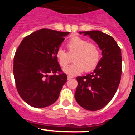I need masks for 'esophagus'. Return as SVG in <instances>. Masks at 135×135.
Masks as SVG:
<instances>
[{"mask_svg": "<svg viewBox=\"0 0 135 135\" xmlns=\"http://www.w3.org/2000/svg\"><path fill=\"white\" fill-rule=\"evenodd\" d=\"M74 77L73 76H68V80H70L71 79V78H73Z\"/></svg>", "mask_w": 135, "mask_h": 135, "instance_id": "esophagus-1", "label": "esophagus"}]
</instances>
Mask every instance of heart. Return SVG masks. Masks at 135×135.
Returning a JSON list of instances; mask_svg holds the SVG:
<instances>
[{
    "mask_svg": "<svg viewBox=\"0 0 135 135\" xmlns=\"http://www.w3.org/2000/svg\"><path fill=\"white\" fill-rule=\"evenodd\" d=\"M68 53L61 49L56 52V58L61 67H65L71 61L70 56L74 55L73 64L64 69L69 75H76L82 71H90L95 68L99 61L100 52L98 46L93 42L79 36L72 37L67 43Z\"/></svg>",
    "mask_w": 135,
    "mask_h": 135,
    "instance_id": "heart-1",
    "label": "heart"
}]
</instances>
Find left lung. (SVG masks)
<instances>
[{
    "label": "left lung",
    "instance_id": "8db88e82",
    "mask_svg": "<svg viewBox=\"0 0 135 135\" xmlns=\"http://www.w3.org/2000/svg\"><path fill=\"white\" fill-rule=\"evenodd\" d=\"M98 45L102 57L93 72L76 78L77 103L84 109L97 111L104 108L114 97L121 79V49L113 37L101 31L79 32Z\"/></svg>",
    "mask_w": 135,
    "mask_h": 135
}]
</instances>
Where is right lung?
I'll return each mask as SVG.
<instances>
[{"label":"right lung","mask_w":135,"mask_h":135,"mask_svg":"<svg viewBox=\"0 0 135 135\" xmlns=\"http://www.w3.org/2000/svg\"><path fill=\"white\" fill-rule=\"evenodd\" d=\"M69 33L39 30L25 37L17 49L13 59L15 84L21 99L32 107L46 108L59 98L67 75L61 73L56 52Z\"/></svg>","instance_id":"obj_1"}]
</instances>
